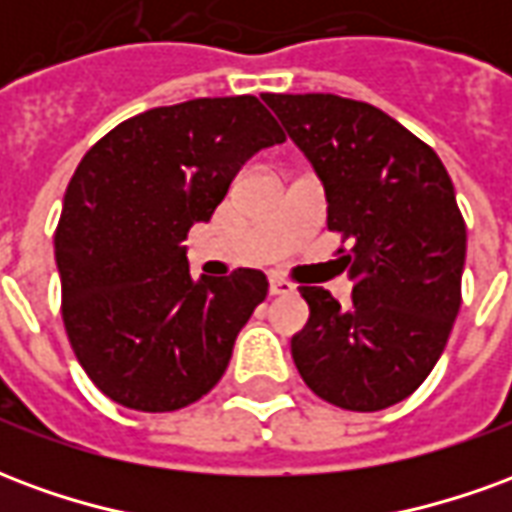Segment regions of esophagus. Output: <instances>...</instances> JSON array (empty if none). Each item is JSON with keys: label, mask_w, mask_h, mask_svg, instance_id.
I'll use <instances>...</instances> for the list:
<instances>
[{"label": "esophagus", "mask_w": 512, "mask_h": 512, "mask_svg": "<svg viewBox=\"0 0 512 512\" xmlns=\"http://www.w3.org/2000/svg\"><path fill=\"white\" fill-rule=\"evenodd\" d=\"M268 290H271V296H290V293L296 290V285H293V282H288V279L271 277V282H268Z\"/></svg>", "instance_id": "esophagus-1"}]
</instances>
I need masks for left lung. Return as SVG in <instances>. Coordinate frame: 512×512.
I'll use <instances>...</instances> for the list:
<instances>
[{
    "instance_id": "1",
    "label": "left lung",
    "mask_w": 512,
    "mask_h": 512,
    "mask_svg": "<svg viewBox=\"0 0 512 512\" xmlns=\"http://www.w3.org/2000/svg\"><path fill=\"white\" fill-rule=\"evenodd\" d=\"M326 194V227L351 238L354 293L301 285L290 340L304 384L332 406L381 411L417 389L461 307L466 224L441 158L395 117L332 93L263 95Z\"/></svg>"
}]
</instances>
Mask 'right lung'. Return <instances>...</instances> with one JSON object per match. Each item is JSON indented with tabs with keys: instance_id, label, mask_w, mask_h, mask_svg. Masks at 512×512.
<instances>
[{
	"instance_id": "obj_1",
	"label": "right lung",
	"mask_w": 512,
	"mask_h": 512,
	"mask_svg": "<svg viewBox=\"0 0 512 512\" xmlns=\"http://www.w3.org/2000/svg\"><path fill=\"white\" fill-rule=\"evenodd\" d=\"M285 134L255 95L158 106L112 128L73 172L54 233L62 321L84 373L134 411L208 395L268 279L191 277L186 235Z\"/></svg>"
}]
</instances>
